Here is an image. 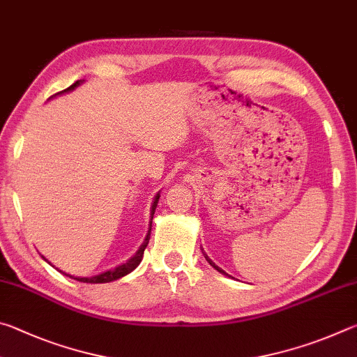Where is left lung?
<instances>
[{
	"mask_svg": "<svg viewBox=\"0 0 357 357\" xmlns=\"http://www.w3.org/2000/svg\"><path fill=\"white\" fill-rule=\"evenodd\" d=\"M203 255H204V258H206V261H208V263H209L211 266H213V268H214L215 271H219V273H220V274H223V275H228V274L225 273V271H223L222 268H219V266H215V264H214L213 261H211V259H209V257L206 255V253H204V252H203Z\"/></svg>",
	"mask_w": 357,
	"mask_h": 357,
	"instance_id": "1",
	"label": "left lung"
}]
</instances>
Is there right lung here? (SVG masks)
Here are the masks:
<instances>
[{
    "mask_svg": "<svg viewBox=\"0 0 357 357\" xmlns=\"http://www.w3.org/2000/svg\"><path fill=\"white\" fill-rule=\"evenodd\" d=\"M82 83V80H77L74 84H70V86L68 88V89H64V91H61V93H58V94H63V93H69V91H72V89H75L78 84ZM56 96V94H55ZM159 193H157L155 195V200H154V203H153V211H151V220H153V215H154V211H155V206H157V202H159ZM149 236H151V225H149V231H148V234H146V239H144V243L140 245V249L137 250V253L134 257H132L130 259H128V261L126 263H123V264H119V266H116V268L114 269H110V271H105V273H102V274H99V275H94V277H74V275H70V274H66V273H63V271H59V273H63L64 275H68V277H70V279H75V280H78V282H83V283H107V282H113V280H118V279H121V277H124V275H128L129 273H132V271H134L138 264H140V261H142V258H143V252H144V249H146V245H148V243H149ZM44 258V257H42ZM45 259V258H44ZM47 261V259H45Z\"/></svg>",
    "mask_w": 357,
    "mask_h": 357,
    "instance_id": "add662e5",
    "label": "right lung"
}]
</instances>
